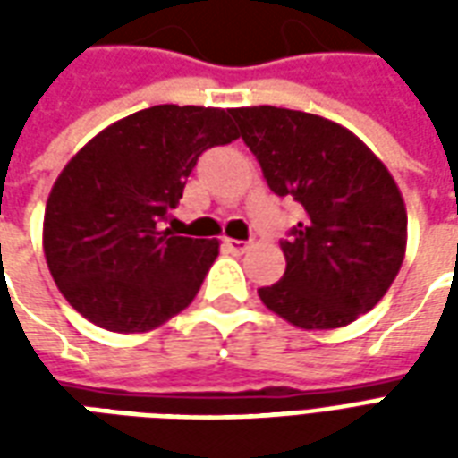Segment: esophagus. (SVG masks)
<instances>
[{
    "instance_id": "esophagus-1",
    "label": "esophagus",
    "mask_w": 458,
    "mask_h": 458,
    "mask_svg": "<svg viewBox=\"0 0 458 458\" xmlns=\"http://www.w3.org/2000/svg\"><path fill=\"white\" fill-rule=\"evenodd\" d=\"M223 245H225V250H228V252H233V255H242V252H248L250 250V242H245V240L225 238L223 240Z\"/></svg>"
}]
</instances>
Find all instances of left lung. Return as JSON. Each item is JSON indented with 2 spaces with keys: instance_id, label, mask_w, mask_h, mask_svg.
Here are the masks:
<instances>
[{
  "instance_id": "1",
  "label": "left lung",
  "mask_w": 458,
  "mask_h": 458,
  "mask_svg": "<svg viewBox=\"0 0 458 458\" xmlns=\"http://www.w3.org/2000/svg\"><path fill=\"white\" fill-rule=\"evenodd\" d=\"M267 186L304 208L282 240L284 277L258 289L299 328H341L370 311L403 267L407 210L385 164L353 131L272 105L230 110Z\"/></svg>"
}]
</instances>
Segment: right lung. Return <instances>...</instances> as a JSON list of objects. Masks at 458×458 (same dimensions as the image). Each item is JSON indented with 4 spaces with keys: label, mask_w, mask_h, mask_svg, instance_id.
<instances>
[{
    "label": "right lung",
    "mask_w": 458,
    "mask_h": 458,
    "mask_svg": "<svg viewBox=\"0 0 458 458\" xmlns=\"http://www.w3.org/2000/svg\"><path fill=\"white\" fill-rule=\"evenodd\" d=\"M238 137L230 110L154 105L105 127L65 164L46 203L44 255L78 314L141 334L189 307L218 240L181 238L164 223L200 154Z\"/></svg>",
    "instance_id": "obj_1"
}]
</instances>
